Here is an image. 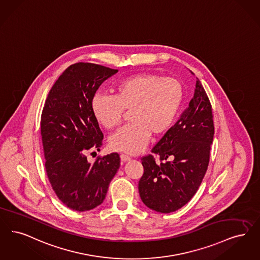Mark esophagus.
<instances>
[{
    "label": "esophagus",
    "mask_w": 260,
    "mask_h": 260,
    "mask_svg": "<svg viewBox=\"0 0 260 260\" xmlns=\"http://www.w3.org/2000/svg\"><path fill=\"white\" fill-rule=\"evenodd\" d=\"M120 158H121L122 161H128V160L131 159L129 156L124 155V154H121V155H120Z\"/></svg>",
    "instance_id": "34e87169"
}]
</instances>
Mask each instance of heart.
I'll use <instances>...</instances> for the list:
<instances>
[{"label": "heart", "instance_id": "1", "mask_svg": "<svg viewBox=\"0 0 260 260\" xmlns=\"http://www.w3.org/2000/svg\"><path fill=\"white\" fill-rule=\"evenodd\" d=\"M114 95L98 93L92 101L95 120L112 129L128 111L131 124L109 138L115 151L137 154L145 147L150 135H165L174 123L184 100V87L173 77L139 73L115 84Z\"/></svg>", "mask_w": 260, "mask_h": 260}]
</instances>
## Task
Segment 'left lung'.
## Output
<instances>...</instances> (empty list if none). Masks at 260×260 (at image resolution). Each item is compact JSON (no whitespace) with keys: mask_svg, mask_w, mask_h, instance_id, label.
<instances>
[{"mask_svg":"<svg viewBox=\"0 0 260 260\" xmlns=\"http://www.w3.org/2000/svg\"><path fill=\"white\" fill-rule=\"evenodd\" d=\"M214 134L212 105L197 78L188 107L153 147V155L141 157L144 173L138 190L147 207L167 214L192 198L207 171Z\"/></svg>","mask_w":260,"mask_h":260,"instance_id":"8db88e82","label":"left lung"}]
</instances>
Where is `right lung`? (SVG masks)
Instances as JSON below:
<instances>
[{
  "label": "right lung",
  "instance_id": "obj_1",
  "mask_svg": "<svg viewBox=\"0 0 260 260\" xmlns=\"http://www.w3.org/2000/svg\"><path fill=\"white\" fill-rule=\"evenodd\" d=\"M92 62L70 66L53 85L41 118L45 169L62 203L84 212L104 202L109 183L120 167V156H99L93 164L86 153L100 150L104 135L92 111L99 87L117 73Z\"/></svg>",
  "mask_w": 260,
  "mask_h": 260
}]
</instances>
